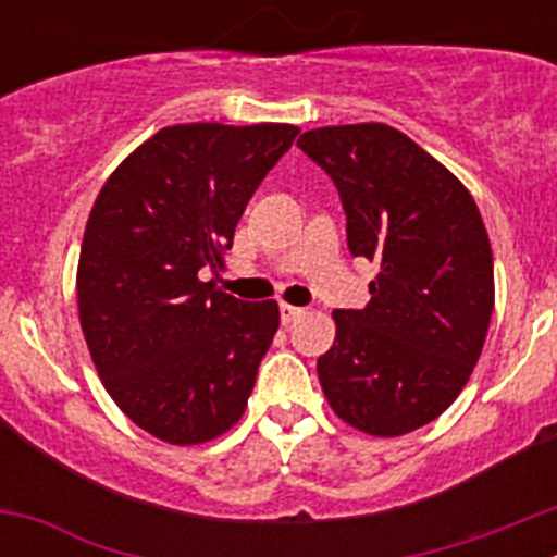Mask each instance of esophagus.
<instances>
[{
	"label": "esophagus",
	"instance_id": "34e87169",
	"mask_svg": "<svg viewBox=\"0 0 557 557\" xmlns=\"http://www.w3.org/2000/svg\"><path fill=\"white\" fill-rule=\"evenodd\" d=\"M282 321L284 323H293V321H298V318H301L304 314V309L301 307H293V304H282Z\"/></svg>",
	"mask_w": 557,
	"mask_h": 557
}]
</instances>
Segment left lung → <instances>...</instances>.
Segmentation results:
<instances>
[{
	"label": "left lung",
	"instance_id": "left-lung-1",
	"mask_svg": "<svg viewBox=\"0 0 557 557\" xmlns=\"http://www.w3.org/2000/svg\"><path fill=\"white\" fill-rule=\"evenodd\" d=\"M298 147L346 209L348 250L376 262L366 309H337L318 359L346 424L396 437L435 421L469 382L494 312V253L469 189L382 122L314 127Z\"/></svg>",
	"mask_w": 557,
	"mask_h": 557
}]
</instances>
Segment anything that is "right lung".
<instances>
[{"label": "right lung", "mask_w": 557, "mask_h": 557, "mask_svg": "<svg viewBox=\"0 0 557 557\" xmlns=\"http://www.w3.org/2000/svg\"><path fill=\"white\" fill-rule=\"evenodd\" d=\"M295 125L161 127L111 172L88 214L77 312L102 385L133 424L175 446L243 418L278 304L239 301L220 273L262 178Z\"/></svg>", "instance_id": "1"}]
</instances>
